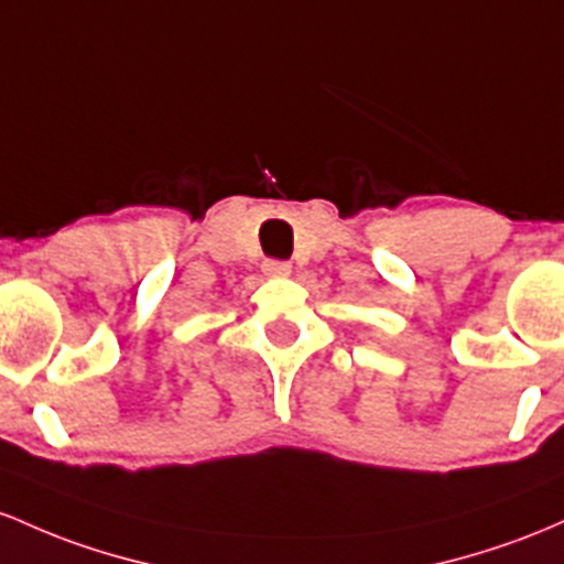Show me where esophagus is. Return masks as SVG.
Returning a JSON list of instances; mask_svg holds the SVG:
<instances>
[{
	"label": "esophagus",
	"mask_w": 564,
	"mask_h": 564,
	"mask_svg": "<svg viewBox=\"0 0 564 564\" xmlns=\"http://www.w3.org/2000/svg\"><path fill=\"white\" fill-rule=\"evenodd\" d=\"M263 271L269 276H288L290 274V263L288 261H276V258H269V261H263Z\"/></svg>",
	"instance_id": "1"
}]
</instances>
